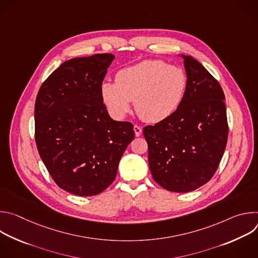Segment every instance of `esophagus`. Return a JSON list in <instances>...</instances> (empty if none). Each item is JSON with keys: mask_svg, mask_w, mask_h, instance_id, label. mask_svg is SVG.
<instances>
[{"mask_svg": "<svg viewBox=\"0 0 258 258\" xmlns=\"http://www.w3.org/2000/svg\"><path fill=\"white\" fill-rule=\"evenodd\" d=\"M134 131H135V135H136V137H139V136H141L142 135V127L141 126H139V125H134Z\"/></svg>", "mask_w": 258, "mask_h": 258, "instance_id": "obj_1", "label": "esophagus"}]
</instances>
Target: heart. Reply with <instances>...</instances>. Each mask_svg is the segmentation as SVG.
<instances>
[{"label": "heart", "instance_id": "obj_1", "mask_svg": "<svg viewBox=\"0 0 258 258\" xmlns=\"http://www.w3.org/2000/svg\"><path fill=\"white\" fill-rule=\"evenodd\" d=\"M188 88V76L179 66L162 60H145L119 70L115 83H104L101 94L109 111L123 117L135 101L138 115L157 123L169 118L180 107Z\"/></svg>", "mask_w": 258, "mask_h": 258}]
</instances>
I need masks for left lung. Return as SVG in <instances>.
I'll return each instance as SVG.
<instances>
[{"mask_svg":"<svg viewBox=\"0 0 258 258\" xmlns=\"http://www.w3.org/2000/svg\"><path fill=\"white\" fill-rule=\"evenodd\" d=\"M182 58L188 76L185 99L169 118L144 127L152 176L176 193L194 191L211 179L229 135L222 87L195 58Z\"/></svg>","mask_w":258,"mask_h":258,"instance_id":"8db88e82","label":"left lung"}]
</instances>
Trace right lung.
Listing matches in <instances>:
<instances>
[{"mask_svg": "<svg viewBox=\"0 0 258 258\" xmlns=\"http://www.w3.org/2000/svg\"><path fill=\"white\" fill-rule=\"evenodd\" d=\"M112 54L72 58L42 84L34 105V139L50 175L61 189L94 196L115 179L134 140V125L108 115L101 87Z\"/></svg>", "mask_w": 258, "mask_h": 258, "instance_id": "right-lung-1", "label": "right lung"}]
</instances>
